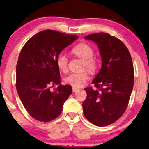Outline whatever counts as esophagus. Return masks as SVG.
Wrapping results in <instances>:
<instances>
[{
    "label": "esophagus",
    "instance_id": "esophagus-1",
    "mask_svg": "<svg viewBox=\"0 0 149 149\" xmlns=\"http://www.w3.org/2000/svg\"><path fill=\"white\" fill-rule=\"evenodd\" d=\"M77 90H78V88H75V87H73V88H72V91H73V92H76V91H77Z\"/></svg>",
    "mask_w": 149,
    "mask_h": 149
}]
</instances>
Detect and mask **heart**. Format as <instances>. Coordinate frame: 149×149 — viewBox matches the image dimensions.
Wrapping results in <instances>:
<instances>
[{
	"label": "heart",
	"instance_id": "obj_1",
	"mask_svg": "<svg viewBox=\"0 0 149 149\" xmlns=\"http://www.w3.org/2000/svg\"><path fill=\"white\" fill-rule=\"evenodd\" d=\"M72 53L83 59V69H88L90 72H95L97 68V61L94 55V51L90 45L86 43H80L72 49ZM57 68L62 72H66L68 69V58L65 53H58L56 57ZM90 79V74L88 71H84L80 73H71L64 79L65 83L73 87H81Z\"/></svg>",
	"mask_w": 149,
	"mask_h": 149
}]
</instances>
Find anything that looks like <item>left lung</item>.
<instances>
[{"instance_id":"8db88e82","label":"left lung","mask_w":149,"mask_h":149,"mask_svg":"<svg viewBox=\"0 0 149 149\" xmlns=\"http://www.w3.org/2000/svg\"><path fill=\"white\" fill-rule=\"evenodd\" d=\"M85 39L97 44L102 67L92 83L84 89V116L97 126L114 123L125 112L134 85V68L130 52L123 42L106 33L89 35Z\"/></svg>"}]
</instances>
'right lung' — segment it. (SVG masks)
Returning <instances> with one entry per match:
<instances>
[{
    "label": "right lung",
    "mask_w": 149,
    "mask_h": 149,
    "mask_svg": "<svg viewBox=\"0 0 149 149\" xmlns=\"http://www.w3.org/2000/svg\"><path fill=\"white\" fill-rule=\"evenodd\" d=\"M78 38L57 31H42L23 46L16 68V88L24 107L33 118L49 122L61 114L72 86L60 84L56 57ZM59 85L52 92L50 85Z\"/></svg>",
    "instance_id": "add662e5"
}]
</instances>
